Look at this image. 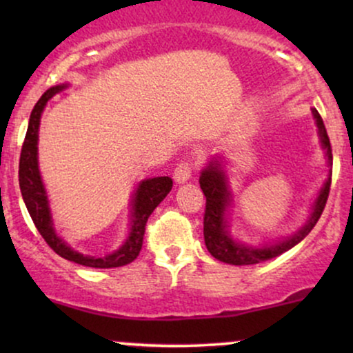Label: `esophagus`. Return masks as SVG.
<instances>
[{
    "instance_id": "34e87169",
    "label": "esophagus",
    "mask_w": 353,
    "mask_h": 353,
    "mask_svg": "<svg viewBox=\"0 0 353 353\" xmlns=\"http://www.w3.org/2000/svg\"><path fill=\"white\" fill-rule=\"evenodd\" d=\"M192 171H194L192 161H190V159L184 161V163H181L176 168V171H174V179H176L177 184H182V182L190 179V176H192Z\"/></svg>"
}]
</instances>
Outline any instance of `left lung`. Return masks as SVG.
Returning <instances> with one entry per match:
<instances>
[{"mask_svg":"<svg viewBox=\"0 0 353 353\" xmlns=\"http://www.w3.org/2000/svg\"><path fill=\"white\" fill-rule=\"evenodd\" d=\"M314 114L315 124L319 128L320 143H322V149L325 151L327 159H329V165H332V148L330 139L327 136V129L323 125V121L317 109H312ZM330 182H332V169L329 171V177H327L325 184L319 190L317 199L314 202L312 208L310 217L305 224L302 225L294 236L283 239V241L275 242V244L262 245V247H250L241 242L234 241L230 237V232L228 230V208L232 202V194L229 190L228 176H225L224 169H222V163L219 159L210 161L208 168L201 172L199 184L202 192L205 196V212H204V241L205 247L212 257L217 261L225 262V264L232 265H252L259 264V262L269 261V259L277 257L294 245H297L303 237L309 236V232L317 224V221L322 216L323 208H325L327 199H329L330 192Z\"/></svg>","mask_w":353,"mask_h":353,"instance_id":"left-lung-1","label":"left lung"}]
</instances>
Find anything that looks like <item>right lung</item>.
I'll return each instance as SVG.
<instances>
[{
    "mask_svg": "<svg viewBox=\"0 0 353 353\" xmlns=\"http://www.w3.org/2000/svg\"><path fill=\"white\" fill-rule=\"evenodd\" d=\"M64 88H66V84L48 89L39 98L38 103L34 104L33 111H31L26 137H24L21 148V157H19V189H21L23 201L38 232L41 234L46 244L63 259H68V261L76 262L79 265L94 267V269H112V267L125 265L139 255L145 232V222L154 212V209L161 204V201L171 192L172 179L163 176L139 182L131 201V230H129V236L124 244L114 252L104 255V257H91V255H83L72 250L56 234L54 225H52L50 204H48L46 190H44L38 168V131L43 109L48 101L56 92L63 91Z\"/></svg>",
    "mask_w": 353,
    "mask_h": 353,
    "instance_id": "obj_1",
    "label": "right lung"
}]
</instances>
